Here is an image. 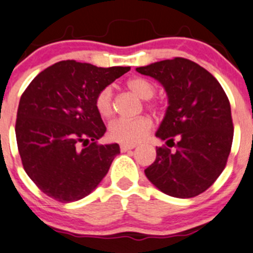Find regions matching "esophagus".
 Listing matches in <instances>:
<instances>
[{
  "mask_svg": "<svg viewBox=\"0 0 253 253\" xmlns=\"http://www.w3.org/2000/svg\"><path fill=\"white\" fill-rule=\"evenodd\" d=\"M134 147H136V145H135V144H122V145H121V150H122V151H123V152L127 151V150L134 149Z\"/></svg>",
  "mask_w": 253,
  "mask_h": 253,
  "instance_id": "obj_1",
  "label": "esophagus"
}]
</instances>
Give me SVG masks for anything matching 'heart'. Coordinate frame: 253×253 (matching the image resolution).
I'll use <instances>...</instances> for the list:
<instances>
[{"label": "heart", "instance_id": "b5f03b06", "mask_svg": "<svg viewBox=\"0 0 253 253\" xmlns=\"http://www.w3.org/2000/svg\"><path fill=\"white\" fill-rule=\"evenodd\" d=\"M126 86L132 93L136 94L141 99H150L155 94V86L146 79L142 77H134L126 82ZM111 87H104L103 89L97 93L94 99V106L99 116L103 118H108L113 113V102H112ZM152 122L149 117H139L134 119L119 118L112 122L109 126V135L113 140L124 144H135L149 135L151 131Z\"/></svg>", "mask_w": 253, "mask_h": 253}]
</instances>
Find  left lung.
Returning a JSON list of instances; mask_svg holds the SVG:
<instances>
[{
    "label": "left lung",
    "mask_w": 253,
    "mask_h": 253,
    "mask_svg": "<svg viewBox=\"0 0 253 253\" xmlns=\"http://www.w3.org/2000/svg\"><path fill=\"white\" fill-rule=\"evenodd\" d=\"M162 84L169 99L156 137V160L145 169L157 189L174 198H192L209 188L225 169L234 126L231 107L217 80L191 60L174 57L136 67ZM171 145H169V142Z\"/></svg>",
    "instance_id": "left-lung-1"
}]
</instances>
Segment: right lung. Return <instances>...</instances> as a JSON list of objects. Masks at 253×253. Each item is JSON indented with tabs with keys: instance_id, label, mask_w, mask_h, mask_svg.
<instances>
[{
	"instance_id": "obj_1",
	"label": "right lung",
	"mask_w": 253,
	"mask_h": 253,
	"mask_svg": "<svg viewBox=\"0 0 253 253\" xmlns=\"http://www.w3.org/2000/svg\"><path fill=\"white\" fill-rule=\"evenodd\" d=\"M129 70L66 60L42 71L23 92L17 145L24 171L46 196L62 203L80 201L108 173L121 149L97 144L107 129L94 99Z\"/></svg>"
}]
</instances>
